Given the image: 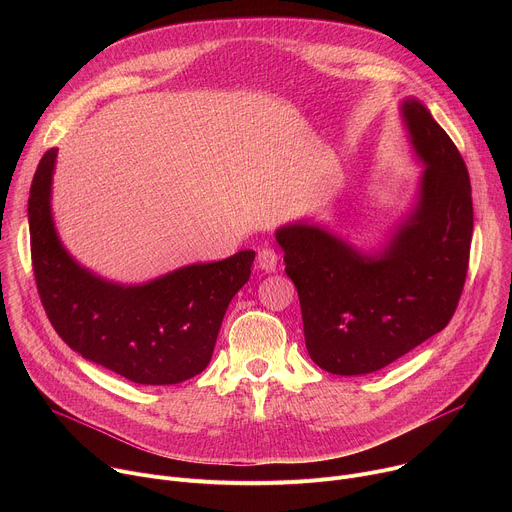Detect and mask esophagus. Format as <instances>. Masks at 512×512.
<instances>
[{"label":"esophagus","mask_w":512,"mask_h":512,"mask_svg":"<svg viewBox=\"0 0 512 512\" xmlns=\"http://www.w3.org/2000/svg\"><path fill=\"white\" fill-rule=\"evenodd\" d=\"M257 265H259V269H263L267 273L275 271L277 269V253L273 249H267V247L261 249L257 253Z\"/></svg>","instance_id":"obj_1"}]
</instances>
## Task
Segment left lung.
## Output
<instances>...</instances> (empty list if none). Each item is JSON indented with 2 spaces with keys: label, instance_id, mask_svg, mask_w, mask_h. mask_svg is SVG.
<instances>
[{
  "label": "left lung",
  "instance_id": "left-lung-1",
  "mask_svg": "<svg viewBox=\"0 0 512 512\" xmlns=\"http://www.w3.org/2000/svg\"><path fill=\"white\" fill-rule=\"evenodd\" d=\"M399 109L423 172L383 247L360 251L308 221L275 231L298 287L308 354L332 375L381 371L442 332L464 289L474 229L466 164L423 103L407 97Z\"/></svg>",
  "mask_w": 512,
  "mask_h": 512
}]
</instances>
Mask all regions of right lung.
Listing matches in <instances>:
<instances>
[{
	"label": "right lung",
	"instance_id": "obj_1",
	"mask_svg": "<svg viewBox=\"0 0 512 512\" xmlns=\"http://www.w3.org/2000/svg\"><path fill=\"white\" fill-rule=\"evenodd\" d=\"M58 150L32 180L28 223L38 294L58 336L83 358L137 385H176L202 373L255 251L192 263L152 281H109L72 257L54 227L52 176Z\"/></svg>",
	"mask_w": 512,
	"mask_h": 512
}]
</instances>
